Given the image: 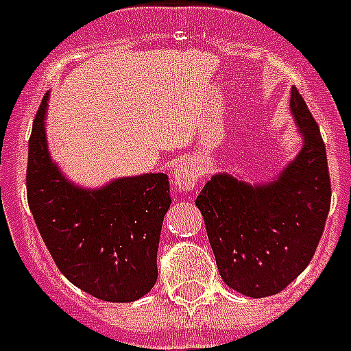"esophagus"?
Masks as SVG:
<instances>
[{"mask_svg": "<svg viewBox=\"0 0 351 351\" xmlns=\"http://www.w3.org/2000/svg\"><path fill=\"white\" fill-rule=\"evenodd\" d=\"M200 170L191 160H179L173 167V184L179 191H190L197 186Z\"/></svg>", "mask_w": 351, "mask_h": 351, "instance_id": "esophagus-1", "label": "esophagus"}]
</instances>
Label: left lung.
<instances>
[{
    "label": "left lung",
    "instance_id": "8db88e82",
    "mask_svg": "<svg viewBox=\"0 0 351 351\" xmlns=\"http://www.w3.org/2000/svg\"><path fill=\"white\" fill-rule=\"evenodd\" d=\"M291 112L304 147L277 179L261 184L217 173L195 204L223 282L241 295H277L307 268L330 209L325 142L296 86Z\"/></svg>",
    "mask_w": 351,
    "mask_h": 351
}]
</instances>
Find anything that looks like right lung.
Wrapping results in <instances>:
<instances>
[{
	"instance_id": "obj_1",
	"label": "right lung",
	"mask_w": 351,
	"mask_h": 351,
	"mask_svg": "<svg viewBox=\"0 0 351 351\" xmlns=\"http://www.w3.org/2000/svg\"><path fill=\"white\" fill-rule=\"evenodd\" d=\"M44 95L28 143V206L67 280L104 302H134L158 278V245L170 186L167 173L115 179L99 190L74 186L49 158Z\"/></svg>"
}]
</instances>
